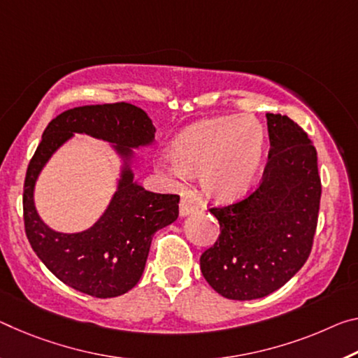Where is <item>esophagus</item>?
Here are the masks:
<instances>
[{
    "instance_id": "obj_1",
    "label": "esophagus",
    "mask_w": 358,
    "mask_h": 358,
    "mask_svg": "<svg viewBox=\"0 0 358 358\" xmlns=\"http://www.w3.org/2000/svg\"><path fill=\"white\" fill-rule=\"evenodd\" d=\"M197 210V203L189 199V197H183V199L180 201V217H186V215H191L194 213Z\"/></svg>"
}]
</instances>
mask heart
I'll return each mask as SVG.
<instances>
[{
	"label": "heart",
	"mask_w": 358,
	"mask_h": 358,
	"mask_svg": "<svg viewBox=\"0 0 358 358\" xmlns=\"http://www.w3.org/2000/svg\"><path fill=\"white\" fill-rule=\"evenodd\" d=\"M264 141V129L253 116L207 119L180 135L164 167L177 185L199 175L203 194L217 202H232L258 180Z\"/></svg>",
	"instance_id": "b5f03b06"
}]
</instances>
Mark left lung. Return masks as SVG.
<instances>
[{
    "instance_id": "1",
    "label": "left lung",
    "mask_w": 358,
    "mask_h": 358,
    "mask_svg": "<svg viewBox=\"0 0 358 358\" xmlns=\"http://www.w3.org/2000/svg\"><path fill=\"white\" fill-rule=\"evenodd\" d=\"M269 156L258 188L210 213L220 223L201 271L221 296L236 301L279 290L309 258L319 218L322 183L317 151L288 116L266 115Z\"/></svg>"
}]
</instances>
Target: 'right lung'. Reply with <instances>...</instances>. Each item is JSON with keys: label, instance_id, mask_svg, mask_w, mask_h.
Wrapping results in <instances>:
<instances>
[{"label": "right lung", "instance_id": "1", "mask_svg": "<svg viewBox=\"0 0 358 358\" xmlns=\"http://www.w3.org/2000/svg\"><path fill=\"white\" fill-rule=\"evenodd\" d=\"M155 132L148 115L124 101L73 108L44 130L27 169L25 232L33 252L65 285L95 298H115L132 290L143 274L155 232L178 218L180 196L146 191L134 181L130 169L132 148L151 145ZM73 133L113 143L124 166L115 196L98 223L86 231L65 235L38 218L32 192L42 167Z\"/></svg>", "mask_w": 358, "mask_h": 358}]
</instances>
